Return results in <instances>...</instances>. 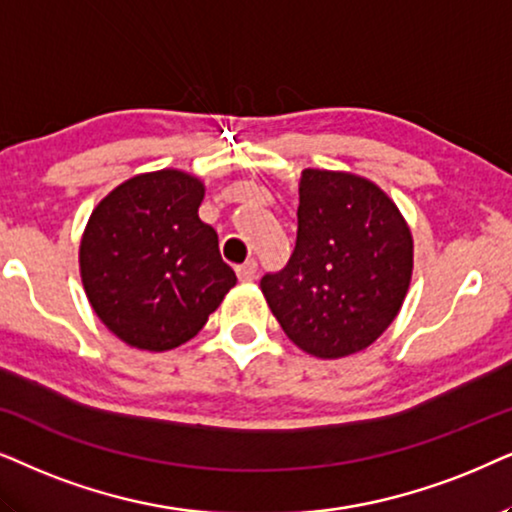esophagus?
Returning <instances> with one entry per match:
<instances>
[{
	"mask_svg": "<svg viewBox=\"0 0 512 512\" xmlns=\"http://www.w3.org/2000/svg\"><path fill=\"white\" fill-rule=\"evenodd\" d=\"M236 276H238V281H252V278L257 276V262L255 260H248V262L238 264Z\"/></svg>",
	"mask_w": 512,
	"mask_h": 512,
	"instance_id": "esophagus-1",
	"label": "esophagus"
}]
</instances>
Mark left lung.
Listing matches in <instances>:
<instances>
[{
	"label": "left lung",
	"mask_w": 512,
	"mask_h": 512,
	"mask_svg": "<svg viewBox=\"0 0 512 512\" xmlns=\"http://www.w3.org/2000/svg\"><path fill=\"white\" fill-rule=\"evenodd\" d=\"M410 276L412 234L395 203L365 177L306 168L295 250L260 288L299 349L342 358L393 323Z\"/></svg>",
	"instance_id": "obj_1"
}]
</instances>
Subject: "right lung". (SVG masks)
Masks as SVG:
<instances>
[{
	"mask_svg": "<svg viewBox=\"0 0 512 512\" xmlns=\"http://www.w3.org/2000/svg\"><path fill=\"white\" fill-rule=\"evenodd\" d=\"M201 201L196 177L159 170L119 185L88 220L79 248L86 297L135 349L189 342L236 285Z\"/></svg>",
	"mask_w": 512,
	"mask_h": 512,
	"instance_id": "right-lung-1",
	"label": "right lung"
}]
</instances>
